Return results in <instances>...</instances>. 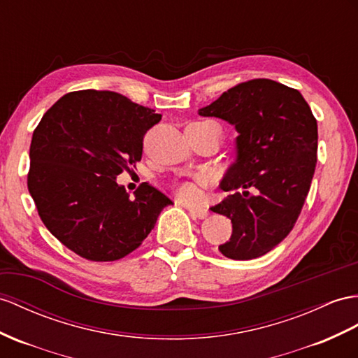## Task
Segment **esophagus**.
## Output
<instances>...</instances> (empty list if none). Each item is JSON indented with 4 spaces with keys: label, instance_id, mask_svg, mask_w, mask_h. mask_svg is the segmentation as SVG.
<instances>
[{
    "label": "esophagus",
    "instance_id": "1",
    "mask_svg": "<svg viewBox=\"0 0 358 358\" xmlns=\"http://www.w3.org/2000/svg\"><path fill=\"white\" fill-rule=\"evenodd\" d=\"M189 210L190 215H194L198 219H204L208 216V210L203 207H186Z\"/></svg>",
    "mask_w": 358,
    "mask_h": 358
}]
</instances>
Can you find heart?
<instances>
[{
    "label": "heart",
    "instance_id": "b5f03b06",
    "mask_svg": "<svg viewBox=\"0 0 358 358\" xmlns=\"http://www.w3.org/2000/svg\"><path fill=\"white\" fill-rule=\"evenodd\" d=\"M203 185H204L203 178H198L196 181L182 182V185H180L178 189H177V195L185 201H195L201 195L199 186H203Z\"/></svg>",
    "mask_w": 358,
    "mask_h": 358
}]
</instances>
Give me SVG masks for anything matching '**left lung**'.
Instances as JSON below:
<instances>
[{
	"label": "left lung",
	"mask_w": 358,
	"mask_h": 358,
	"mask_svg": "<svg viewBox=\"0 0 358 358\" xmlns=\"http://www.w3.org/2000/svg\"><path fill=\"white\" fill-rule=\"evenodd\" d=\"M198 113L237 131L236 159L221 181L231 194L212 207L233 224L219 251L233 260L257 259L284 241L304 206L316 168V119L296 89L268 78L228 89Z\"/></svg>",
	"instance_id": "8db88e82"
}]
</instances>
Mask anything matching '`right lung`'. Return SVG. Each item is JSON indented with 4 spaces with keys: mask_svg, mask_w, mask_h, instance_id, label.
Here are the masks:
<instances>
[{
    "mask_svg": "<svg viewBox=\"0 0 358 358\" xmlns=\"http://www.w3.org/2000/svg\"><path fill=\"white\" fill-rule=\"evenodd\" d=\"M155 110L110 90L63 95L41 119L30 145L29 192L48 231L92 262L139 248L172 201L142 182L134 196L116 177L142 159Z\"/></svg>",
    "mask_w": 358,
    "mask_h": 358,
    "instance_id": "add662e5",
    "label": "right lung"
}]
</instances>
